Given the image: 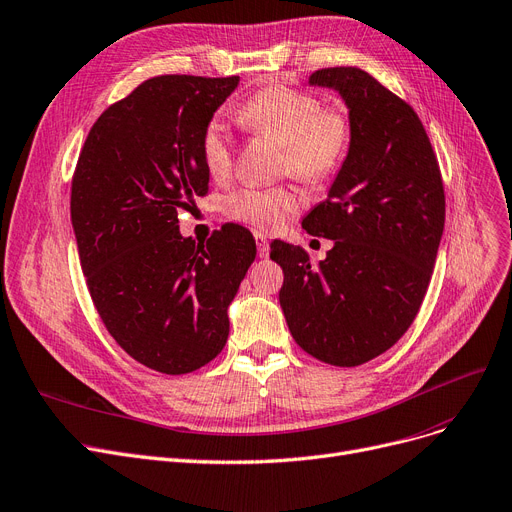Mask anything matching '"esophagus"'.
<instances>
[{
    "instance_id": "1",
    "label": "esophagus",
    "mask_w": 512,
    "mask_h": 512,
    "mask_svg": "<svg viewBox=\"0 0 512 512\" xmlns=\"http://www.w3.org/2000/svg\"><path fill=\"white\" fill-rule=\"evenodd\" d=\"M255 242H257L259 257H268V253H270V242H268V236L261 234V232H255Z\"/></svg>"
}]
</instances>
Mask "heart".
Wrapping results in <instances>:
<instances>
[{"mask_svg":"<svg viewBox=\"0 0 512 512\" xmlns=\"http://www.w3.org/2000/svg\"><path fill=\"white\" fill-rule=\"evenodd\" d=\"M238 121L251 133L270 136L284 146L282 171L303 182L320 184L335 175L349 148V123L337 110H322L316 96L265 87L238 108ZM207 173L224 182L232 171V142L221 121H211L201 138ZM301 205L293 188H244L228 198V213L255 228L282 226Z\"/></svg>","mask_w":512,"mask_h":512,"instance_id":"b5f03b06","label":"heart"}]
</instances>
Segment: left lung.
<instances>
[{"instance_id":"1","label":"left lung","mask_w":512,"mask_h":512,"mask_svg":"<svg viewBox=\"0 0 512 512\" xmlns=\"http://www.w3.org/2000/svg\"><path fill=\"white\" fill-rule=\"evenodd\" d=\"M309 85L339 92L349 150L324 203L301 226L335 240L311 265L272 242L280 305L297 345L332 366H360L393 347L425 299L446 221L433 146L414 108L355 66L322 69Z\"/></svg>"}]
</instances>
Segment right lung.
<instances>
[{"instance_id": "1", "label": "right lung", "mask_w": 512, "mask_h": 512, "mask_svg": "<svg viewBox=\"0 0 512 512\" xmlns=\"http://www.w3.org/2000/svg\"><path fill=\"white\" fill-rule=\"evenodd\" d=\"M238 81H144L98 117L73 175L71 221L92 301L131 358L163 374H188L224 349L228 307L257 255L238 224L207 242L177 226V211L209 190L201 138Z\"/></svg>"}]
</instances>
